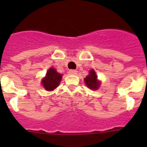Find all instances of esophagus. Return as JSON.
Here are the masks:
<instances>
[{
    "label": "esophagus",
    "instance_id": "esophagus-1",
    "mask_svg": "<svg viewBox=\"0 0 147 147\" xmlns=\"http://www.w3.org/2000/svg\"><path fill=\"white\" fill-rule=\"evenodd\" d=\"M69 75H76V74H77V71L71 69V70H69Z\"/></svg>",
    "mask_w": 147,
    "mask_h": 147
}]
</instances>
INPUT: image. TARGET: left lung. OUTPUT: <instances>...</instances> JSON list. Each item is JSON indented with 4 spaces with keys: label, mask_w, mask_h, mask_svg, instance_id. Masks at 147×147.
Here are the masks:
<instances>
[{
    "label": "left lung",
    "mask_w": 147,
    "mask_h": 147,
    "mask_svg": "<svg viewBox=\"0 0 147 147\" xmlns=\"http://www.w3.org/2000/svg\"><path fill=\"white\" fill-rule=\"evenodd\" d=\"M84 81H85V85H87L88 88H89L90 89L97 90L100 87V81L98 80V76L94 69H92L89 71V74L84 78Z\"/></svg>",
    "instance_id": "obj_1"
}]
</instances>
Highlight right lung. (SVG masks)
I'll list each match as a JSON object with an SVG mask.
<instances>
[{
  "label": "right lung",
  "mask_w": 147,
  "mask_h": 147,
  "mask_svg": "<svg viewBox=\"0 0 147 147\" xmlns=\"http://www.w3.org/2000/svg\"><path fill=\"white\" fill-rule=\"evenodd\" d=\"M62 76L58 73L55 69L50 68L42 79V85L47 91H53L59 85Z\"/></svg>",
  "instance_id": "add662e5"
}]
</instances>
